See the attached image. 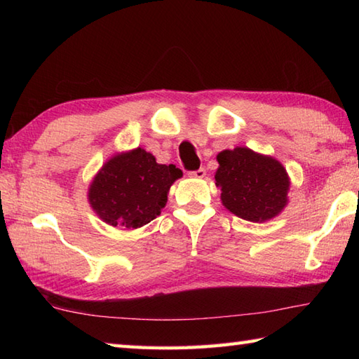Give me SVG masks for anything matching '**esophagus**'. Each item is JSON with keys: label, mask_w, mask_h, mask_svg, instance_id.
<instances>
[{"label": "esophagus", "mask_w": 359, "mask_h": 359, "mask_svg": "<svg viewBox=\"0 0 359 359\" xmlns=\"http://www.w3.org/2000/svg\"><path fill=\"white\" fill-rule=\"evenodd\" d=\"M188 174H189V177L202 179V177H205V174H207V170H205V168H199V170H196V171H189Z\"/></svg>", "instance_id": "34e87169"}]
</instances>
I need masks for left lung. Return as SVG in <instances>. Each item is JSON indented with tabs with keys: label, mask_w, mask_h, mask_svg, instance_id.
I'll use <instances>...</instances> for the list:
<instances>
[{
	"label": "left lung",
	"mask_w": 359,
	"mask_h": 359,
	"mask_svg": "<svg viewBox=\"0 0 359 359\" xmlns=\"http://www.w3.org/2000/svg\"><path fill=\"white\" fill-rule=\"evenodd\" d=\"M217 162L220 201L234 216L261 224L285 208L290 179L276 158L238 147L219 152Z\"/></svg>",
	"instance_id": "left-lung-1"
}]
</instances>
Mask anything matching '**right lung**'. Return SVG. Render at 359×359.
I'll list each match as a JSON object with an SVG mask.
<instances>
[{
	"instance_id": "obj_1",
	"label": "right lung",
	"mask_w": 359,
	"mask_h": 359,
	"mask_svg": "<svg viewBox=\"0 0 359 359\" xmlns=\"http://www.w3.org/2000/svg\"><path fill=\"white\" fill-rule=\"evenodd\" d=\"M175 165H160L142 148L112 156L89 187L90 207L112 226L140 228L156 219L168 201V191L182 177Z\"/></svg>"
}]
</instances>
